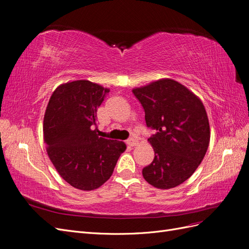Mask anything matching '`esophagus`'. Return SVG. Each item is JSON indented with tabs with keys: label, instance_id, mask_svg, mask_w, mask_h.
<instances>
[{
	"label": "esophagus",
	"instance_id": "esophagus-1",
	"mask_svg": "<svg viewBox=\"0 0 249 249\" xmlns=\"http://www.w3.org/2000/svg\"><path fill=\"white\" fill-rule=\"evenodd\" d=\"M126 144L130 146H135L136 144H138V139L135 137H131L126 140Z\"/></svg>",
	"mask_w": 249,
	"mask_h": 249
}]
</instances>
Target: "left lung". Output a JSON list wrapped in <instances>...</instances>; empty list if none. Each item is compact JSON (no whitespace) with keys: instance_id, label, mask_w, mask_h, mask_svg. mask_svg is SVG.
I'll list each match as a JSON object with an SVG mask.
<instances>
[{"instance_id":"1","label":"left lung","mask_w":249,"mask_h":249,"mask_svg":"<svg viewBox=\"0 0 249 249\" xmlns=\"http://www.w3.org/2000/svg\"><path fill=\"white\" fill-rule=\"evenodd\" d=\"M145 112V123L156 134L147 140L155 158L142 169L148 184L170 189L184 183L197 169L210 143L205 106L180 83L161 79L133 89Z\"/></svg>"}]
</instances>
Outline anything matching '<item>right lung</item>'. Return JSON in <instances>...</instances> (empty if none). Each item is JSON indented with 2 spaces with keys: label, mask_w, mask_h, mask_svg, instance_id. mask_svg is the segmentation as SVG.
Here are the masks:
<instances>
[{
  "label": "right lung",
  "mask_w": 249,
  "mask_h": 249,
  "mask_svg": "<svg viewBox=\"0 0 249 249\" xmlns=\"http://www.w3.org/2000/svg\"><path fill=\"white\" fill-rule=\"evenodd\" d=\"M109 91L87 80L65 83L53 92L44 114L50 160L65 182L80 190H94L106 183L126 148L123 141L96 134V111Z\"/></svg>",
  "instance_id": "1"
}]
</instances>
